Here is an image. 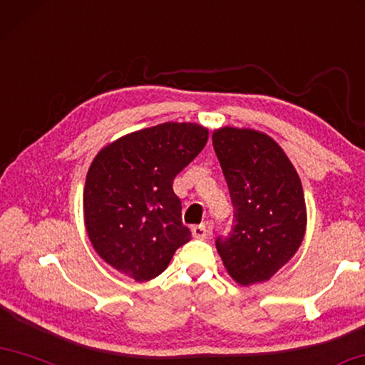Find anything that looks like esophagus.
I'll list each match as a JSON object with an SVG mask.
<instances>
[{
  "label": "esophagus",
  "mask_w": 365,
  "mask_h": 365,
  "mask_svg": "<svg viewBox=\"0 0 365 365\" xmlns=\"http://www.w3.org/2000/svg\"><path fill=\"white\" fill-rule=\"evenodd\" d=\"M192 234L195 239H206L207 235H210V229H207V225L205 224H200V225H193L192 227Z\"/></svg>",
  "instance_id": "esophagus-1"
}]
</instances>
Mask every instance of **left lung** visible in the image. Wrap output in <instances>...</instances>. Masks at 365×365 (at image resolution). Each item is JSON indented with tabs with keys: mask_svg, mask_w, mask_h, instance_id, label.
<instances>
[{
	"mask_svg": "<svg viewBox=\"0 0 365 365\" xmlns=\"http://www.w3.org/2000/svg\"><path fill=\"white\" fill-rule=\"evenodd\" d=\"M234 206L227 235L216 248L227 273L242 286L268 281L304 240L307 211L296 169L268 135L225 128L212 133Z\"/></svg>",
	"mask_w": 365,
	"mask_h": 365,
	"instance_id": "8db88e82",
	"label": "left lung"
}]
</instances>
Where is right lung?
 I'll return each mask as SVG.
<instances>
[{"label":"right lung","instance_id":"obj_1","mask_svg":"<svg viewBox=\"0 0 365 365\" xmlns=\"http://www.w3.org/2000/svg\"><path fill=\"white\" fill-rule=\"evenodd\" d=\"M207 130L162 123L130 133L96 155L86 177L84 222L102 259L135 281H149L192 239L172 183L203 151Z\"/></svg>","mask_w":365,"mask_h":365}]
</instances>
